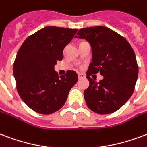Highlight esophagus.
Instances as JSON below:
<instances>
[{
	"label": "esophagus",
	"instance_id": "34e87169",
	"mask_svg": "<svg viewBox=\"0 0 147 147\" xmlns=\"http://www.w3.org/2000/svg\"><path fill=\"white\" fill-rule=\"evenodd\" d=\"M78 78H79V79H83V78H85L86 76L84 74H80V73H79L78 74Z\"/></svg>",
	"mask_w": 147,
	"mask_h": 147
}]
</instances>
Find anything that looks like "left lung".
I'll list each match as a JSON object with an SVG mask.
<instances>
[{
    "label": "left lung",
    "instance_id": "8db88e82",
    "mask_svg": "<svg viewBox=\"0 0 147 147\" xmlns=\"http://www.w3.org/2000/svg\"><path fill=\"white\" fill-rule=\"evenodd\" d=\"M76 38L85 39L92 49L87 71L89 87L84 92L86 104L98 114H110L123 106L132 96L138 78L135 53L124 37L104 26L80 28ZM100 72L99 82L90 76Z\"/></svg>",
    "mask_w": 147,
    "mask_h": 147
}]
</instances>
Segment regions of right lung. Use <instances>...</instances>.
Masks as SVG:
<instances>
[{"label": "right lung", "instance_id": "obj_1", "mask_svg": "<svg viewBox=\"0 0 147 147\" xmlns=\"http://www.w3.org/2000/svg\"><path fill=\"white\" fill-rule=\"evenodd\" d=\"M78 29L47 26L28 36L15 58L13 73L18 93L33 111L52 114L64 105L78 74L67 70L59 77L54 70L57 60Z\"/></svg>", "mask_w": 147, "mask_h": 147}]
</instances>
